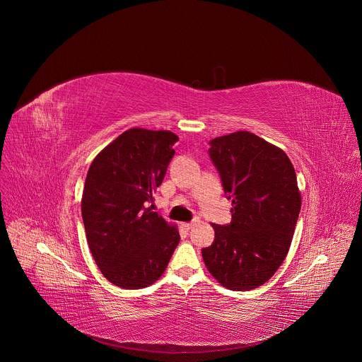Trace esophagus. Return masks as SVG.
<instances>
[{
    "label": "esophagus",
    "mask_w": 362,
    "mask_h": 362,
    "mask_svg": "<svg viewBox=\"0 0 362 362\" xmlns=\"http://www.w3.org/2000/svg\"><path fill=\"white\" fill-rule=\"evenodd\" d=\"M194 225H196V221H194V222H186V223H183V228L189 230V229H192Z\"/></svg>",
    "instance_id": "obj_1"
}]
</instances>
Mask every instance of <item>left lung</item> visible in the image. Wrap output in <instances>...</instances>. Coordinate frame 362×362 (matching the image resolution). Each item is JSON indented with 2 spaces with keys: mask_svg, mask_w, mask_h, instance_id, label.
Segmentation results:
<instances>
[{
  "mask_svg": "<svg viewBox=\"0 0 362 362\" xmlns=\"http://www.w3.org/2000/svg\"><path fill=\"white\" fill-rule=\"evenodd\" d=\"M209 154L232 199V222L212 225L215 240L203 262L225 288L249 291L274 276L288 255L300 192L286 153L250 132L211 141Z\"/></svg>",
  "mask_w": 362,
  "mask_h": 362,
  "instance_id": "1",
  "label": "left lung"
}]
</instances>
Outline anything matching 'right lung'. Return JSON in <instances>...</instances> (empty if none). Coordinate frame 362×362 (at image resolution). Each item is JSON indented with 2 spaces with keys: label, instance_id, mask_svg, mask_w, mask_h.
<instances>
[{
  "label": "right lung",
  "instance_id": "right-lung-1",
  "mask_svg": "<svg viewBox=\"0 0 362 362\" xmlns=\"http://www.w3.org/2000/svg\"><path fill=\"white\" fill-rule=\"evenodd\" d=\"M177 140L169 130L133 127L90 165L81 197L87 243L101 274L116 286L153 285L180 240L176 225L147 208L165 179Z\"/></svg>",
  "mask_w": 362,
  "mask_h": 362
}]
</instances>
